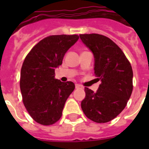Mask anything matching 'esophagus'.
<instances>
[{
	"instance_id": "esophagus-1",
	"label": "esophagus",
	"mask_w": 149,
	"mask_h": 149,
	"mask_svg": "<svg viewBox=\"0 0 149 149\" xmlns=\"http://www.w3.org/2000/svg\"><path fill=\"white\" fill-rule=\"evenodd\" d=\"M75 87H76V89L83 88V87H82V86H80V85H79V84H76V85H75Z\"/></svg>"
}]
</instances>
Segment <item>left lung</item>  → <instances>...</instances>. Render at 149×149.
<instances>
[{
  "label": "left lung",
  "mask_w": 149,
  "mask_h": 149,
  "mask_svg": "<svg viewBox=\"0 0 149 149\" xmlns=\"http://www.w3.org/2000/svg\"><path fill=\"white\" fill-rule=\"evenodd\" d=\"M79 37L93 52L94 74L101 82L95 93L85 87L86 97L81 102V108L94 122H108L125 109L132 95V65L119 46L106 36L84 34Z\"/></svg>",
  "instance_id": "obj_1"
}]
</instances>
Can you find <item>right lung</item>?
I'll return each mask as SVG.
<instances>
[{"label": "right lung", "instance_id": "1", "mask_svg": "<svg viewBox=\"0 0 149 149\" xmlns=\"http://www.w3.org/2000/svg\"><path fill=\"white\" fill-rule=\"evenodd\" d=\"M79 39L77 35H57L43 38L29 52L22 64L20 89L22 101L32 119L51 125L62 117L69 96L74 91L71 81L55 78V69L64 55Z\"/></svg>", "mask_w": 149, "mask_h": 149}]
</instances>
